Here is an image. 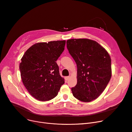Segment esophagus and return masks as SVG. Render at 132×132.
Masks as SVG:
<instances>
[{
	"label": "esophagus",
	"instance_id": "esophagus-1",
	"mask_svg": "<svg viewBox=\"0 0 132 132\" xmlns=\"http://www.w3.org/2000/svg\"><path fill=\"white\" fill-rule=\"evenodd\" d=\"M69 78H70L69 76H68V77H65V79L66 81H68L69 79Z\"/></svg>",
	"mask_w": 132,
	"mask_h": 132
}]
</instances>
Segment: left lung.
<instances>
[{
  "label": "left lung",
  "instance_id": "1",
  "mask_svg": "<svg viewBox=\"0 0 132 132\" xmlns=\"http://www.w3.org/2000/svg\"><path fill=\"white\" fill-rule=\"evenodd\" d=\"M67 47L77 67L73 96L81 102H92L101 95L111 78L110 56L97 42L88 39L68 40Z\"/></svg>",
  "mask_w": 132,
  "mask_h": 132
}]
</instances>
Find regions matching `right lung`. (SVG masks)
I'll return each mask as SVG.
<instances>
[{
    "label": "right lung",
    "instance_id": "1",
    "mask_svg": "<svg viewBox=\"0 0 132 132\" xmlns=\"http://www.w3.org/2000/svg\"><path fill=\"white\" fill-rule=\"evenodd\" d=\"M65 40L36 43L24 53L19 64L22 83L34 98L48 101L57 95L64 79L56 61L64 50Z\"/></svg>",
    "mask_w": 132,
    "mask_h": 132
}]
</instances>
